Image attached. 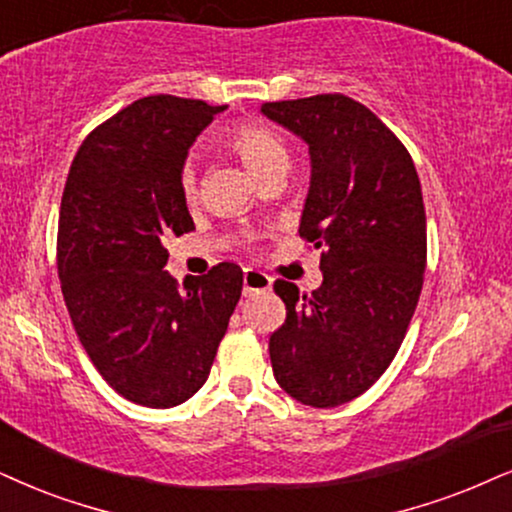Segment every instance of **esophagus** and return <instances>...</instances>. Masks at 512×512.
Listing matches in <instances>:
<instances>
[{"label":"esophagus","instance_id":"34e87169","mask_svg":"<svg viewBox=\"0 0 512 512\" xmlns=\"http://www.w3.org/2000/svg\"><path fill=\"white\" fill-rule=\"evenodd\" d=\"M271 288V276L262 274L257 269H245L243 274V295L252 293H264V290Z\"/></svg>","mask_w":512,"mask_h":512}]
</instances>
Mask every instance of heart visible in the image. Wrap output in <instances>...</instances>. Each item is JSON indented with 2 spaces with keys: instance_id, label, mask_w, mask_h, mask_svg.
<instances>
[{
  "instance_id": "1",
  "label": "heart",
  "mask_w": 512,
  "mask_h": 512,
  "mask_svg": "<svg viewBox=\"0 0 512 512\" xmlns=\"http://www.w3.org/2000/svg\"><path fill=\"white\" fill-rule=\"evenodd\" d=\"M226 144H229L234 151L241 155L245 167L257 177H264V174L276 170V167H286V146L283 141L276 137L274 132L262 125H252V122H243V125H236L226 134ZM179 189L181 196L186 200H193L198 193V177L196 167L189 160V163L181 165L179 170Z\"/></svg>"
}]
</instances>
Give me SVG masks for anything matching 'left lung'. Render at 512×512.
Here are the masks:
<instances>
[{
    "mask_svg": "<svg viewBox=\"0 0 512 512\" xmlns=\"http://www.w3.org/2000/svg\"><path fill=\"white\" fill-rule=\"evenodd\" d=\"M309 146L300 236L321 248L323 283L300 295L278 278L286 323L269 338L276 383L314 409L364 394L404 340L423 288L428 234L409 151L342 94L262 103Z\"/></svg>",
    "mask_w": 512,
    "mask_h": 512,
    "instance_id": "obj_1",
    "label": "left lung"
}]
</instances>
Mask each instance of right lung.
Returning a JSON list of instances; mask_svg holds the SVG:
<instances>
[{
    "label": "right lung",
    "instance_id": "1",
    "mask_svg": "<svg viewBox=\"0 0 512 512\" xmlns=\"http://www.w3.org/2000/svg\"><path fill=\"white\" fill-rule=\"evenodd\" d=\"M226 106L144 96L96 127L70 165L58 217V278L96 371L148 409L191 399L208 380L241 300L243 271L222 262L184 288L165 241L193 231L179 170Z\"/></svg>",
    "mask_w": 512,
    "mask_h": 512
}]
</instances>
